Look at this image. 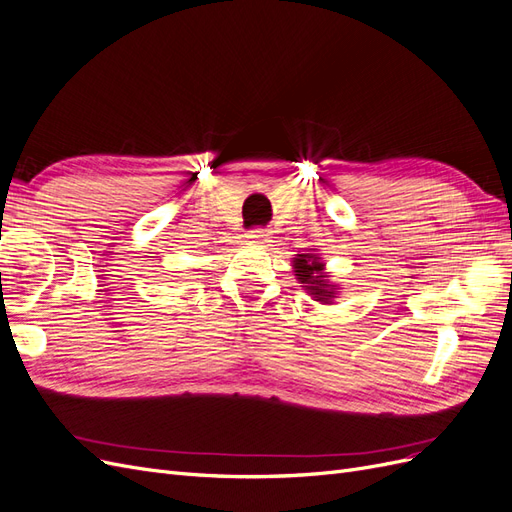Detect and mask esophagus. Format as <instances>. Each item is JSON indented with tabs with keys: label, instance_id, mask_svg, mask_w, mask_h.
Returning <instances> with one entry per match:
<instances>
[{
	"label": "esophagus",
	"instance_id": "1",
	"mask_svg": "<svg viewBox=\"0 0 512 512\" xmlns=\"http://www.w3.org/2000/svg\"><path fill=\"white\" fill-rule=\"evenodd\" d=\"M245 237L250 239V241H254V243H265L269 239V230H265V228H250V230H247Z\"/></svg>",
	"mask_w": 512,
	"mask_h": 512
}]
</instances>
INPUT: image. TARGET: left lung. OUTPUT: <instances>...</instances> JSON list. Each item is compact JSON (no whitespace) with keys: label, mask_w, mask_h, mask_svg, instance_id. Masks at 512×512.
I'll list each match as a JSON object with an SVG mask.
<instances>
[{"label":"left lung","mask_w":512,"mask_h":512,"mask_svg":"<svg viewBox=\"0 0 512 512\" xmlns=\"http://www.w3.org/2000/svg\"><path fill=\"white\" fill-rule=\"evenodd\" d=\"M322 267L324 265L314 254H299V258H294V273H297V280L305 284V290H309V294H314L316 301L329 303L335 290L327 280H324Z\"/></svg>","instance_id":"left-lung-1"}]
</instances>
